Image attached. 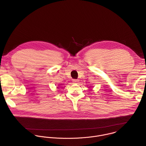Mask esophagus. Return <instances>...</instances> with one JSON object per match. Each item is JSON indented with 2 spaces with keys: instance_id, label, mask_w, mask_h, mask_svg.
<instances>
[{
  "instance_id": "esophagus-1",
  "label": "esophagus",
  "mask_w": 146,
  "mask_h": 146,
  "mask_svg": "<svg viewBox=\"0 0 146 146\" xmlns=\"http://www.w3.org/2000/svg\"><path fill=\"white\" fill-rule=\"evenodd\" d=\"M72 82L74 84H78L79 82V80H77V79H74V80H72Z\"/></svg>"
}]
</instances>
